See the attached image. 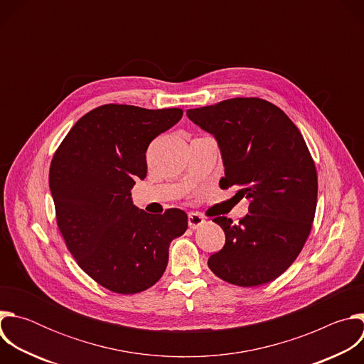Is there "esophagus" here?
<instances>
[{"instance_id":"obj_1","label":"esophagus","mask_w":364,"mask_h":364,"mask_svg":"<svg viewBox=\"0 0 364 364\" xmlns=\"http://www.w3.org/2000/svg\"><path fill=\"white\" fill-rule=\"evenodd\" d=\"M205 223L204 218L200 216L198 213H188V226L191 229H198L200 226H203Z\"/></svg>"}]
</instances>
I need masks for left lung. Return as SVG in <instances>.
I'll return each instance as SVG.
<instances>
[{
  "label": "left lung",
  "mask_w": 364,
  "mask_h": 364,
  "mask_svg": "<svg viewBox=\"0 0 364 364\" xmlns=\"http://www.w3.org/2000/svg\"><path fill=\"white\" fill-rule=\"evenodd\" d=\"M187 117L212 134L225 166L222 188L239 187L249 213L233 223L213 219L225 235L209 268L239 287L274 281L296 259L311 232L317 207V170L294 122L274 103L235 97L188 109Z\"/></svg>",
  "instance_id": "1"
}]
</instances>
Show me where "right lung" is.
<instances>
[{"instance_id": "obj_1", "label": "right lung", "mask_w": 364, "mask_h": 364, "mask_svg": "<svg viewBox=\"0 0 364 364\" xmlns=\"http://www.w3.org/2000/svg\"><path fill=\"white\" fill-rule=\"evenodd\" d=\"M181 117L178 108L102 105L73 125L51 160L48 184L66 246L112 292L152 287L167 268L171 240L187 230L183 210L148 215L131 197L135 180L146 176L149 142Z\"/></svg>"}]
</instances>
